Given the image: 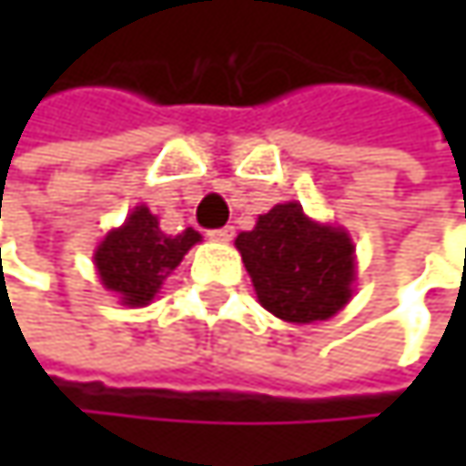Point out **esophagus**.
Wrapping results in <instances>:
<instances>
[{"label": "esophagus", "mask_w": 466, "mask_h": 466, "mask_svg": "<svg viewBox=\"0 0 466 466\" xmlns=\"http://www.w3.org/2000/svg\"><path fill=\"white\" fill-rule=\"evenodd\" d=\"M208 237L213 239V242H229L234 237V227H221V229H213V232H208Z\"/></svg>", "instance_id": "34e87169"}]
</instances>
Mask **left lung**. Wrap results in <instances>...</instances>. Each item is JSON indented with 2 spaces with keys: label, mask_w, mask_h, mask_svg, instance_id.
<instances>
[{
  "label": "left lung",
  "mask_w": 466,
  "mask_h": 466,
  "mask_svg": "<svg viewBox=\"0 0 466 466\" xmlns=\"http://www.w3.org/2000/svg\"><path fill=\"white\" fill-rule=\"evenodd\" d=\"M261 308L289 324L326 321L353 297L356 248L345 229L319 224L302 205H275L234 239Z\"/></svg>",
  "instance_id": "left-lung-1"
}]
</instances>
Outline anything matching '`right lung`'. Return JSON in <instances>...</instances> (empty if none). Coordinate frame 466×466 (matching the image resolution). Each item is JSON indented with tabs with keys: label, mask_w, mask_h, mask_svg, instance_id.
Listing matches in <instances>:
<instances>
[{
	"label": "right lung",
	"mask_w": 466,
	"mask_h": 466,
	"mask_svg": "<svg viewBox=\"0 0 466 466\" xmlns=\"http://www.w3.org/2000/svg\"><path fill=\"white\" fill-rule=\"evenodd\" d=\"M202 237L194 229L180 234H164L158 218L140 205L124 221V227L107 232L94 253L99 280L107 291L118 294L124 305H147L167 275L183 261L191 245Z\"/></svg>",
	"instance_id": "1"
}]
</instances>
